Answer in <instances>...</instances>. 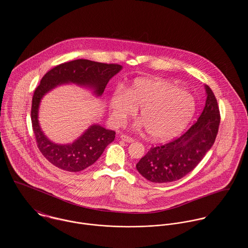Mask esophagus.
I'll list each match as a JSON object with an SVG mask.
<instances>
[{"label":"esophagus","instance_id":"obj_1","mask_svg":"<svg viewBox=\"0 0 248 248\" xmlns=\"http://www.w3.org/2000/svg\"><path fill=\"white\" fill-rule=\"evenodd\" d=\"M121 140H122L123 141L127 142V143L134 142V140H133L132 138L128 137V136H126V135H122V136H121Z\"/></svg>","mask_w":248,"mask_h":248}]
</instances>
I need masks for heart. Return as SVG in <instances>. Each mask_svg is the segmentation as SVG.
I'll list each match as a JSON object with an SVG mask.
<instances>
[{
	"label": "heart",
	"instance_id": "heart-1",
	"mask_svg": "<svg viewBox=\"0 0 248 248\" xmlns=\"http://www.w3.org/2000/svg\"><path fill=\"white\" fill-rule=\"evenodd\" d=\"M139 108L142 121L136 126H145L153 140H167L187 127L195 111V102L189 93L173 83L140 78L134 81L126 93L118 91L111 96L113 123L117 125L124 124Z\"/></svg>",
	"mask_w": 248,
	"mask_h": 248
}]
</instances>
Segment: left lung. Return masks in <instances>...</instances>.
Here are the masks:
<instances>
[{
	"mask_svg": "<svg viewBox=\"0 0 248 248\" xmlns=\"http://www.w3.org/2000/svg\"><path fill=\"white\" fill-rule=\"evenodd\" d=\"M206 101L200 117L173 141L153 147L137 164V170L154 183H167L185 177L212 148L220 123L215 94L204 85Z\"/></svg>",
	"mask_w": 248,
	"mask_h": 248,
	"instance_id": "8db88e82",
	"label": "left lung"
}]
</instances>
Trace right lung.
<instances>
[{"mask_svg":"<svg viewBox=\"0 0 248 248\" xmlns=\"http://www.w3.org/2000/svg\"><path fill=\"white\" fill-rule=\"evenodd\" d=\"M123 67L88 59H76L53 68L43 77L34 91L31 105V123L40 152L52 165L69 172H79L94 162L103 154L107 146L114 140L115 132L94 124L76 140L68 144L51 141L39 124V107L46 94L62 84L74 83L101 96L107 83Z\"/></svg>","mask_w":248,"mask_h":248,"instance_id":"obj_1","label":"right lung"}]
</instances>
